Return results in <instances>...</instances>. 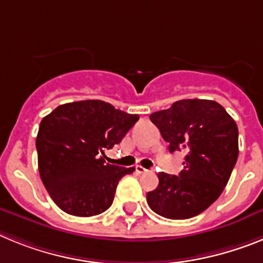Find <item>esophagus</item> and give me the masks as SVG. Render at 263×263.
Wrapping results in <instances>:
<instances>
[{
  "label": "esophagus",
  "mask_w": 263,
  "mask_h": 263,
  "mask_svg": "<svg viewBox=\"0 0 263 263\" xmlns=\"http://www.w3.org/2000/svg\"><path fill=\"white\" fill-rule=\"evenodd\" d=\"M135 170H136V173H139V175H143V173H147L148 172V170L143 168V166H141V165H136V168H135Z\"/></svg>",
  "instance_id": "esophagus-1"
}]
</instances>
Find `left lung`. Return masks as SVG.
<instances>
[{"label": "left lung", "mask_w": 263, "mask_h": 263, "mask_svg": "<svg viewBox=\"0 0 263 263\" xmlns=\"http://www.w3.org/2000/svg\"><path fill=\"white\" fill-rule=\"evenodd\" d=\"M170 152L185 154L179 176L157 173L159 185L147 193L149 208L171 220L202 213L220 197L238 157V128L214 100L184 99L151 114Z\"/></svg>", "instance_id": "8db88e82"}]
</instances>
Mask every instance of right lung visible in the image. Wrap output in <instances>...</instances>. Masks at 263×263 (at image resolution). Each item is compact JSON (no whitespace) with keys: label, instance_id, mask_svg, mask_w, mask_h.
<instances>
[{"label":"right lung","instance_id":"obj_1","mask_svg":"<svg viewBox=\"0 0 263 263\" xmlns=\"http://www.w3.org/2000/svg\"><path fill=\"white\" fill-rule=\"evenodd\" d=\"M138 120L103 100L62 104L42 119L35 140L38 170L63 212L91 217L111 206L119 180L135 168L107 164L104 151L119 144Z\"/></svg>","mask_w":263,"mask_h":263}]
</instances>
